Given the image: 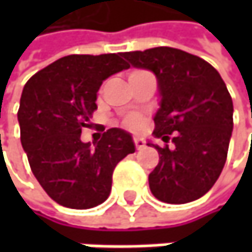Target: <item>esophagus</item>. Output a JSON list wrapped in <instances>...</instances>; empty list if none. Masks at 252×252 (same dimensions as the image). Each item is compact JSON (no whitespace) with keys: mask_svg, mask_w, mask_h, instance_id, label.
<instances>
[{"mask_svg":"<svg viewBox=\"0 0 252 252\" xmlns=\"http://www.w3.org/2000/svg\"><path fill=\"white\" fill-rule=\"evenodd\" d=\"M134 144H135V147H137L138 150H141V149H144L146 141H144V138H141V137H134Z\"/></svg>","mask_w":252,"mask_h":252,"instance_id":"34e87169","label":"esophagus"}]
</instances>
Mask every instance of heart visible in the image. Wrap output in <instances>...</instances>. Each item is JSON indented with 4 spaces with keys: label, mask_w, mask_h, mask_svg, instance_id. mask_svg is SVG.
Returning <instances> with one entry per match:
<instances>
[{
    "label": "heart",
    "mask_w": 252,
    "mask_h": 252,
    "mask_svg": "<svg viewBox=\"0 0 252 252\" xmlns=\"http://www.w3.org/2000/svg\"><path fill=\"white\" fill-rule=\"evenodd\" d=\"M124 124H126V126H128L129 129L137 131V129H140L141 126H144V120H143V117H140V115H131V117L126 118Z\"/></svg>",
    "instance_id": "b5f03b06"
}]
</instances>
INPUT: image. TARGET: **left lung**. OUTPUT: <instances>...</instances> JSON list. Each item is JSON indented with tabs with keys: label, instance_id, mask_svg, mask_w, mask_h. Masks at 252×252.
Segmentation results:
<instances>
[{
	"label": "left lung",
	"instance_id": "left-lung-1",
	"mask_svg": "<svg viewBox=\"0 0 252 252\" xmlns=\"http://www.w3.org/2000/svg\"><path fill=\"white\" fill-rule=\"evenodd\" d=\"M123 57L128 65L158 78L160 102L153 135L166 144L147 143L159 153V163L149 175L152 194L169 204L203 197L225 166L233 129V103L225 81L207 61L169 46Z\"/></svg>",
	"mask_w": 252,
	"mask_h": 252
}]
</instances>
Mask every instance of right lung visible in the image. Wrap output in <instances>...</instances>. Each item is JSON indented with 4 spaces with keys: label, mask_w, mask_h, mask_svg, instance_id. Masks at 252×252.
Wrapping results in <instances>:
<instances>
[{
    "label": "right lung",
    "mask_w": 252,
    "mask_h": 252,
    "mask_svg": "<svg viewBox=\"0 0 252 252\" xmlns=\"http://www.w3.org/2000/svg\"><path fill=\"white\" fill-rule=\"evenodd\" d=\"M126 68L123 54L67 55L26 83L17 114L22 146L33 175L64 207L102 204L115 166L135 152L131 134L121 128H109L93 146L80 140L97 109L102 83Z\"/></svg>",
    "instance_id": "obj_1"
}]
</instances>
